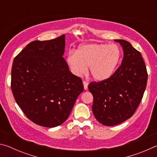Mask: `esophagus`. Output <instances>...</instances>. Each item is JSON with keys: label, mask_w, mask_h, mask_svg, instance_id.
I'll list each match as a JSON object with an SVG mask.
<instances>
[{"label": "esophagus", "mask_w": 157, "mask_h": 157, "mask_svg": "<svg viewBox=\"0 0 157 157\" xmlns=\"http://www.w3.org/2000/svg\"><path fill=\"white\" fill-rule=\"evenodd\" d=\"M83 84H84V89L85 90H86L88 89V85H89V82H87L86 81H83Z\"/></svg>", "instance_id": "1"}]
</instances>
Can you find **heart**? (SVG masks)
<instances>
[{"label": "heart", "instance_id": "1", "mask_svg": "<svg viewBox=\"0 0 157 157\" xmlns=\"http://www.w3.org/2000/svg\"><path fill=\"white\" fill-rule=\"evenodd\" d=\"M121 56L120 48L116 44H89L79 46L77 52H69L66 62L74 75H84L89 66L95 80L104 81L115 72Z\"/></svg>", "mask_w": 157, "mask_h": 157}]
</instances>
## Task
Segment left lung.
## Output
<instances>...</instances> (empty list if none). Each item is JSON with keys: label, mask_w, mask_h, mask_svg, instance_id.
<instances>
[{"label": "left lung", "mask_w": 157, "mask_h": 157, "mask_svg": "<svg viewBox=\"0 0 157 157\" xmlns=\"http://www.w3.org/2000/svg\"><path fill=\"white\" fill-rule=\"evenodd\" d=\"M123 47L121 65L109 78L92 82L89 90L94 96L92 111L101 124L113 126L133 116L144 94L147 72L141 54L128 41L115 39Z\"/></svg>", "instance_id": "left-lung-1"}]
</instances>
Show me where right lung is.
Returning <instances> with one entry per match:
<instances>
[{
	"mask_svg": "<svg viewBox=\"0 0 157 157\" xmlns=\"http://www.w3.org/2000/svg\"><path fill=\"white\" fill-rule=\"evenodd\" d=\"M65 35L34 41L13 62L11 89L16 102L31 121L46 127L62 124L84 91L80 78L62 57Z\"/></svg>",
	"mask_w": 157,
	"mask_h": 157,
	"instance_id": "add662e5",
	"label": "right lung"
}]
</instances>
